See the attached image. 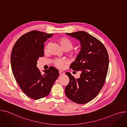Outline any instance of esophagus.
Instances as JSON below:
<instances>
[{"instance_id":"34e87169","label":"esophagus","mask_w":127,"mask_h":127,"mask_svg":"<svg viewBox=\"0 0 127 127\" xmlns=\"http://www.w3.org/2000/svg\"><path fill=\"white\" fill-rule=\"evenodd\" d=\"M59 74L60 75H64L65 74V72H63V71H61V70H60L59 71Z\"/></svg>"}]
</instances>
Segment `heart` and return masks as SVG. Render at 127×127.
<instances>
[{"instance_id":"obj_1","label":"heart","mask_w":127,"mask_h":127,"mask_svg":"<svg viewBox=\"0 0 127 127\" xmlns=\"http://www.w3.org/2000/svg\"><path fill=\"white\" fill-rule=\"evenodd\" d=\"M58 42L62 47V48L65 51H68L70 50L73 46V44L70 39H69L67 38L66 37H61L58 39ZM48 45L46 46V47L44 48V52L47 51ZM72 53H76L75 52H72ZM67 62L66 60L64 59H56L54 61V64L55 65L60 68H62L64 67V64H65Z\"/></svg>"}]
</instances>
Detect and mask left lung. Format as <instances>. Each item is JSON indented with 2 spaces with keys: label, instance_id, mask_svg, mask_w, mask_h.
Returning a JSON list of instances; mask_svg holds the SVG:
<instances>
[{
  "label": "left lung",
  "instance_id": "left-lung-1",
  "mask_svg": "<svg viewBox=\"0 0 127 127\" xmlns=\"http://www.w3.org/2000/svg\"><path fill=\"white\" fill-rule=\"evenodd\" d=\"M66 33L80 41L81 51L70 68L81 73L76 79L66 72L69 82L65 94L75 103H86L98 95L104 85L109 63L108 53L100 41L85 32Z\"/></svg>",
  "mask_w": 127,
  "mask_h": 127
}]
</instances>
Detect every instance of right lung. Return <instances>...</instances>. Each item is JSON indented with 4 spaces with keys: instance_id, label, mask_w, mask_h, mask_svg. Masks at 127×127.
Here are the masks:
<instances>
[{
    "instance_id": "right-lung-1",
    "label": "right lung",
    "mask_w": 127,
    "mask_h": 127,
    "mask_svg": "<svg viewBox=\"0 0 127 127\" xmlns=\"http://www.w3.org/2000/svg\"><path fill=\"white\" fill-rule=\"evenodd\" d=\"M32 31L15 43L11 54V66L14 77L22 91L29 97L39 99L47 96L59 76V71L51 66L41 74L37 60L44 56V43L53 35Z\"/></svg>"
}]
</instances>
